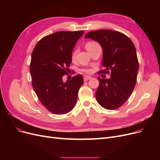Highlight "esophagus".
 Returning a JSON list of instances; mask_svg holds the SVG:
<instances>
[{"mask_svg": "<svg viewBox=\"0 0 160 160\" xmlns=\"http://www.w3.org/2000/svg\"><path fill=\"white\" fill-rule=\"evenodd\" d=\"M83 79H84V81H87L91 79V77H89V76H84V78Z\"/></svg>", "mask_w": 160, "mask_h": 160, "instance_id": "esophagus-1", "label": "esophagus"}]
</instances>
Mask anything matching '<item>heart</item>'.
Masks as SVG:
<instances>
[{
	"label": "heart",
	"instance_id": "b5f03b06",
	"mask_svg": "<svg viewBox=\"0 0 160 160\" xmlns=\"http://www.w3.org/2000/svg\"><path fill=\"white\" fill-rule=\"evenodd\" d=\"M97 45H98V43L97 42L93 41H89L86 42L85 47H86L87 50L89 51L91 49V48H93V47H95ZM76 55H77V51L75 50L73 52H72L71 57H72V59H75V57H76ZM82 71L86 72V73H91V72H92V70L90 69H82Z\"/></svg>",
	"mask_w": 160,
	"mask_h": 160
}]
</instances>
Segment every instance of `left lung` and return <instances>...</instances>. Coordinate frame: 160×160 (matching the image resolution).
Returning a JSON list of instances; mask_svg holds the SVG:
<instances>
[{
    "label": "left lung",
    "mask_w": 160,
    "mask_h": 160,
    "mask_svg": "<svg viewBox=\"0 0 160 160\" xmlns=\"http://www.w3.org/2000/svg\"><path fill=\"white\" fill-rule=\"evenodd\" d=\"M85 37L101 45L105 69L99 72L111 76L109 79L98 77L96 99L105 109H118L128 99L136 83L139 63L135 47L128 36L116 31H93Z\"/></svg>",
    "instance_id": "obj_1"
}]
</instances>
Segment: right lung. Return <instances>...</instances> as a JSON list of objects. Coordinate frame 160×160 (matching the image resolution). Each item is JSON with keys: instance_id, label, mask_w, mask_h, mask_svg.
<instances>
[{"instance_id": "right-lung-1", "label": "right lung", "mask_w": 160, "mask_h": 160, "mask_svg": "<svg viewBox=\"0 0 160 160\" xmlns=\"http://www.w3.org/2000/svg\"><path fill=\"white\" fill-rule=\"evenodd\" d=\"M83 31H59L45 36L32 51L30 64L32 86L42 105L53 114L69 112L76 103L83 78L78 74L63 83L72 51Z\"/></svg>"}]
</instances>
